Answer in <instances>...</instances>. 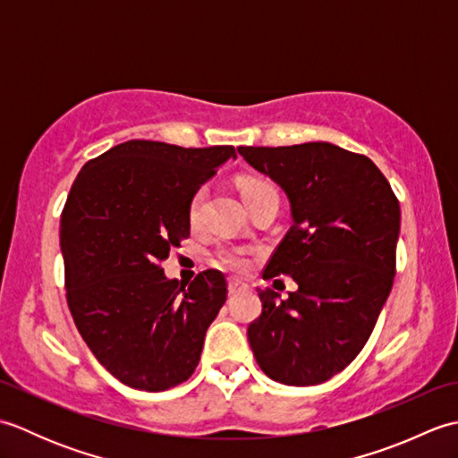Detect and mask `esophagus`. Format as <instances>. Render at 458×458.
Listing matches in <instances>:
<instances>
[{
    "instance_id": "esophagus-1",
    "label": "esophagus",
    "mask_w": 458,
    "mask_h": 458,
    "mask_svg": "<svg viewBox=\"0 0 458 458\" xmlns=\"http://www.w3.org/2000/svg\"><path fill=\"white\" fill-rule=\"evenodd\" d=\"M244 289H246V285L242 284V281L230 279V284H228V291H230V295H236V293H240V291H244Z\"/></svg>"
}]
</instances>
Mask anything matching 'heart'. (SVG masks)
<instances>
[{
    "label": "heart",
    "instance_id": "heart-1",
    "mask_svg": "<svg viewBox=\"0 0 458 458\" xmlns=\"http://www.w3.org/2000/svg\"><path fill=\"white\" fill-rule=\"evenodd\" d=\"M240 189H242V197L244 200H250L254 197H259V194L269 192V191H276L271 184L264 179H256V177H246L240 181ZM200 200H202V191H199L194 194L192 200H191V218L197 220L199 216V210H200ZM222 261L232 269H246L248 267V258L242 250H226L222 251Z\"/></svg>",
    "mask_w": 458,
    "mask_h": 458
}]
</instances>
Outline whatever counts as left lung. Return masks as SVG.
I'll list each match as a JSON object with an SVG mask.
<instances>
[{
  "label": "left lung",
  "mask_w": 458,
  "mask_h": 458,
  "mask_svg": "<svg viewBox=\"0 0 458 458\" xmlns=\"http://www.w3.org/2000/svg\"><path fill=\"white\" fill-rule=\"evenodd\" d=\"M277 182L291 228L264 279L291 276L281 299L259 291L261 315L248 327L259 368L285 386H317L352 362L374 330L395 276L400 202L366 155L327 141L238 148Z\"/></svg>",
  "instance_id": "8db88e82"
}]
</instances>
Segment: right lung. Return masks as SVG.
Returning <instances> with one entry per match:
<instances>
[{
  "label": "right lung",
  "mask_w": 458,
  "mask_h": 458,
  "mask_svg": "<svg viewBox=\"0 0 458 458\" xmlns=\"http://www.w3.org/2000/svg\"><path fill=\"white\" fill-rule=\"evenodd\" d=\"M228 159H236L232 145L130 140L86 163L68 192V309L98 362L135 390L163 392L189 379L226 303L220 271L182 284L159 264L189 238L191 200Z\"/></svg>",
  "instance_id": "1"
}]
</instances>
